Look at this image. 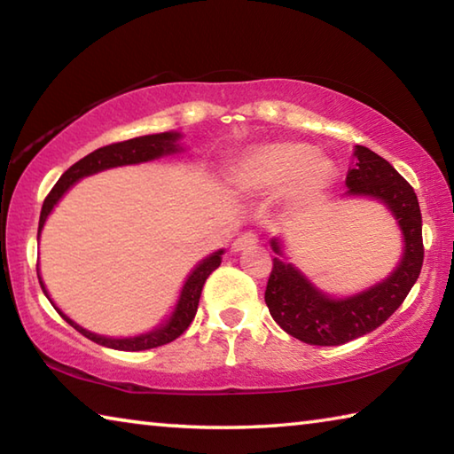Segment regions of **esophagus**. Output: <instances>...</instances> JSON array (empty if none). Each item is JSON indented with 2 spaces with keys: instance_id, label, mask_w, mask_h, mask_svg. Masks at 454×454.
<instances>
[{
  "instance_id": "obj_1",
  "label": "esophagus",
  "mask_w": 454,
  "mask_h": 454,
  "mask_svg": "<svg viewBox=\"0 0 454 454\" xmlns=\"http://www.w3.org/2000/svg\"><path fill=\"white\" fill-rule=\"evenodd\" d=\"M258 244V236L254 232H244L240 238H236L234 250H246Z\"/></svg>"
}]
</instances>
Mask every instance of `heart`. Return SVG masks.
I'll use <instances>...</instances> for the list:
<instances>
[{"instance_id":"b5f03b06","label":"heart","mask_w":454,"mask_h":454,"mask_svg":"<svg viewBox=\"0 0 454 454\" xmlns=\"http://www.w3.org/2000/svg\"><path fill=\"white\" fill-rule=\"evenodd\" d=\"M333 174L328 160L314 156L302 142H274L260 145L238 160L234 168L236 186L248 194H278L292 188L309 198L326 186Z\"/></svg>"}]
</instances>
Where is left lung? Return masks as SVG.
<instances>
[{"label":"left lung","instance_id":"obj_1","mask_svg":"<svg viewBox=\"0 0 454 454\" xmlns=\"http://www.w3.org/2000/svg\"><path fill=\"white\" fill-rule=\"evenodd\" d=\"M355 156V168L347 174V194L371 196L388 206L404 234V254L387 280L344 301L325 296L294 266L274 258L264 292L268 310L284 333L312 347H340L387 322L409 296L425 258L422 216L411 184L364 145H356ZM272 248L280 254L276 240Z\"/></svg>","mask_w":454,"mask_h":454}]
</instances>
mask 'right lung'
I'll use <instances>...</instances> for the list:
<instances>
[{
  "instance_id": "obj_1",
  "label": "right lung",
  "mask_w": 454,
  "mask_h": 454,
  "mask_svg": "<svg viewBox=\"0 0 454 454\" xmlns=\"http://www.w3.org/2000/svg\"><path fill=\"white\" fill-rule=\"evenodd\" d=\"M178 137H180V134H176V132L140 136V137H132V140L104 145V148H98L91 153H88L86 158L80 160V162H75L74 166L67 168V170L61 174V178L58 180L56 186L51 188L50 194L45 196L43 206H42V214H40V228H37V234L42 232L43 222H45V218H48V214L51 212L53 206L58 204V200L64 196V192H67V188H70L74 182H78L80 178H83V176L107 170V168L148 162V160L160 158V156H164V153L178 152V144H176ZM220 256H222V250L214 252L212 256L202 260V264L196 266V270L188 276L186 284H184L180 301H178V304H176V310L170 317V320L148 334L134 336V338H106V336H99L94 333H88L86 328L78 326L75 322L67 318L59 309H56V310L59 312V317L67 322V325H72L75 330H78V333L90 338L91 342L102 344V347L116 348V350H148V348L162 347V344L172 342L180 334L186 333V328L192 325V320H194V317H196L204 282L220 266V260H222ZM37 278H40V274H37ZM40 284H42L43 294L48 296V290H45L42 278H40Z\"/></svg>"
}]
</instances>
